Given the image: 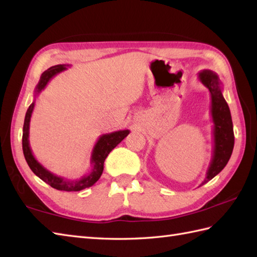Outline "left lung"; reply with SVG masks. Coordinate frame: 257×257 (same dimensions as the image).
Instances as JSON below:
<instances>
[{
	"instance_id": "8db88e82",
	"label": "left lung",
	"mask_w": 257,
	"mask_h": 257,
	"mask_svg": "<svg viewBox=\"0 0 257 257\" xmlns=\"http://www.w3.org/2000/svg\"><path fill=\"white\" fill-rule=\"evenodd\" d=\"M198 80L211 94V115L213 121V155L206 172L205 184L221 172L231 158L234 148V132L231 111L222 93V82L216 73L203 70L198 73ZM200 185V186H201Z\"/></svg>"
}]
</instances>
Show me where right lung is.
<instances>
[{
	"instance_id": "right-lung-1",
	"label": "right lung",
	"mask_w": 257,
	"mask_h": 257,
	"mask_svg": "<svg viewBox=\"0 0 257 257\" xmlns=\"http://www.w3.org/2000/svg\"><path fill=\"white\" fill-rule=\"evenodd\" d=\"M66 64H59L55 66H52L50 69L44 71L42 73L39 84L35 87V93H34V101L29 106L28 111L25 114L24 118V125H23V136H22V146H23V153L24 158L28 162L30 169L36 176H39L42 181H44L46 184H49L55 190L59 191H65V192H78L84 190V188L91 187L92 185L95 184L98 181L99 177H101L103 169H104V161L107 158L115 146H117L122 141L126 138L130 134L128 130H122V131H116V132L103 134L98 138L97 142L95 143L91 154V164H92V170L90 173H87L86 175H83L80 180H67L64 177L57 176L53 173L50 172L48 169L42 165L40 162L34 158L32 153V150H31L30 146V141H29V135H30V122H31V116H32L34 105H35V97L39 95V93L44 90L45 86L48 85V83L53 78L56 74L59 73L67 70Z\"/></svg>"
}]
</instances>
